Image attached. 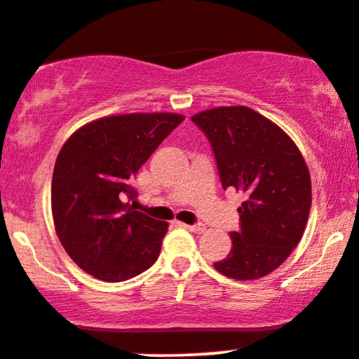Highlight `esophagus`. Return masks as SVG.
Listing matches in <instances>:
<instances>
[{"mask_svg": "<svg viewBox=\"0 0 359 359\" xmlns=\"http://www.w3.org/2000/svg\"><path fill=\"white\" fill-rule=\"evenodd\" d=\"M184 227L189 229L191 232H196V234H202V232H205V226H204V224H201V222L192 224V226H185V224H184Z\"/></svg>", "mask_w": 359, "mask_h": 359, "instance_id": "obj_1", "label": "esophagus"}]
</instances>
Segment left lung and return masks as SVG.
I'll use <instances>...</instances> for the list:
<instances>
[{
  "instance_id": "1",
  "label": "left lung",
  "mask_w": 359,
  "mask_h": 359,
  "mask_svg": "<svg viewBox=\"0 0 359 359\" xmlns=\"http://www.w3.org/2000/svg\"><path fill=\"white\" fill-rule=\"evenodd\" d=\"M212 147L222 189L245 194L241 229L214 267L227 278H264L286 261L311 210L309 170L294 142L248 107H219L192 116Z\"/></svg>"
}]
</instances>
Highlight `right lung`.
<instances>
[{
	"label": "right lung",
	"mask_w": 359,
	"mask_h": 359,
	"mask_svg": "<svg viewBox=\"0 0 359 359\" xmlns=\"http://www.w3.org/2000/svg\"><path fill=\"white\" fill-rule=\"evenodd\" d=\"M182 115L128 114L86 123L65 142L51 180L56 234L75 264L120 283L157 261L167 222L135 210L133 179Z\"/></svg>",
	"instance_id": "obj_1"
}]
</instances>
